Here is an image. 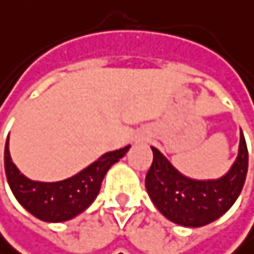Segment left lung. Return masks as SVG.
<instances>
[{"label":"left lung","mask_w":254,"mask_h":254,"mask_svg":"<svg viewBox=\"0 0 254 254\" xmlns=\"http://www.w3.org/2000/svg\"><path fill=\"white\" fill-rule=\"evenodd\" d=\"M150 149L153 161L146 175L147 194L156 209L176 224L206 226L226 214L243 191L249 169V150L243 131L237 159L218 179H191L182 175L156 147Z\"/></svg>","instance_id":"obj_1"}]
</instances>
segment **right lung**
<instances>
[{
    "mask_svg": "<svg viewBox=\"0 0 254 254\" xmlns=\"http://www.w3.org/2000/svg\"><path fill=\"white\" fill-rule=\"evenodd\" d=\"M129 147L125 146L123 149L104 153L72 178L57 182H40L27 178L14 166L7 138L4 149L5 178L16 200L30 214L46 223H62L79 215L95 202L107 172L125 156Z\"/></svg>",
    "mask_w": 254,
    "mask_h": 254,
    "instance_id": "right-lung-1",
    "label": "right lung"
}]
</instances>
